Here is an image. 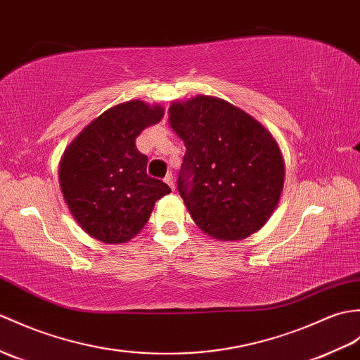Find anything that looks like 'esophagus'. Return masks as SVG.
Instances as JSON below:
<instances>
[{
  "label": "esophagus",
  "instance_id": "esophagus-1",
  "mask_svg": "<svg viewBox=\"0 0 360 360\" xmlns=\"http://www.w3.org/2000/svg\"><path fill=\"white\" fill-rule=\"evenodd\" d=\"M167 184H169V186L172 187V190H174V178H173V173H167V176H165V179H164Z\"/></svg>",
  "mask_w": 360,
  "mask_h": 360
}]
</instances>
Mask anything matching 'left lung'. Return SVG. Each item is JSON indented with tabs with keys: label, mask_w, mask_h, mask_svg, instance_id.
<instances>
[{
	"label": "left lung",
	"mask_w": 360,
	"mask_h": 360,
	"mask_svg": "<svg viewBox=\"0 0 360 360\" xmlns=\"http://www.w3.org/2000/svg\"><path fill=\"white\" fill-rule=\"evenodd\" d=\"M169 112L186 144L178 191L198 227L222 240L257 231L278 205L285 176L271 133L213 96L174 103Z\"/></svg>",
	"instance_id": "left-lung-1"
}]
</instances>
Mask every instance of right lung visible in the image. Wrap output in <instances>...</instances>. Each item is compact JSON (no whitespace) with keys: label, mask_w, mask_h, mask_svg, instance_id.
I'll use <instances>...</instances> for the list:
<instances>
[{"label":"right lung","mask_w":360,"mask_h":360,"mask_svg":"<svg viewBox=\"0 0 360 360\" xmlns=\"http://www.w3.org/2000/svg\"><path fill=\"white\" fill-rule=\"evenodd\" d=\"M164 116L161 105L129 101L108 108L64 152L61 190L73 218L91 238L121 244L144 227L158 199L170 193L147 174L139 133Z\"/></svg>","instance_id":"1"}]
</instances>
